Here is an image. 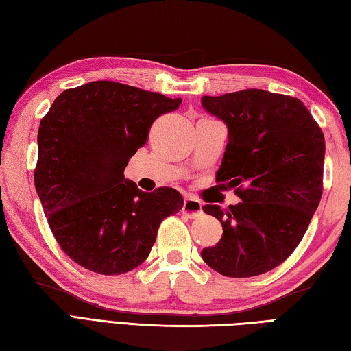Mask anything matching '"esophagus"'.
Returning <instances> with one entry per match:
<instances>
[{
    "mask_svg": "<svg viewBox=\"0 0 351 351\" xmlns=\"http://www.w3.org/2000/svg\"><path fill=\"white\" fill-rule=\"evenodd\" d=\"M202 206H203V204L198 200H195V198L186 197V198H184L182 213L189 218H197V217H200L203 214Z\"/></svg>",
    "mask_w": 351,
    "mask_h": 351,
    "instance_id": "esophagus-1",
    "label": "esophagus"
}]
</instances>
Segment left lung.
I'll use <instances>...</instances> for the list:
<instances>
[{
	"instance_id": "obj_1",
	"label": "left lung",
	"mask_w": 351,
	"mask_h": 351,
	"mask_svg": "<svg viewBox=\"0 0 351 351\" xmlns=\"http://www.w3.org/2000/svg\"><path fill=\"white\" fill-rule=\"evenodd\" d=\"M202 105L229 131L215 180L229 182L241 198L226 210L204 204L223 235L202 258L232 278L266 274L292 255L319 204L322 130L300 99L264 90L203 96Z\"/></svg>"
}]
</instances>
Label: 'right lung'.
Returning a JSON list of instances; mask_svg holds the SVG:
<instances>
[{
  "label": "right lung",
  "instance_id": "1",
  "mask_svg": "<svg viewBox=\"0 0 351 351\" xmlns=\"http://www.w3.org/2000/svg\"><path fill=\"white\" fill-rule=\"evenodd\" d=\"M180 104L96 81L62 91L41 119L35 188L58 244L79 266L101 275L136 269L160 223L183 208L178 191L143 193L123 177L153 122Z\"/></svg>",
  "mask_w": 351,
  "mask_h": 351
}]
</instances>
